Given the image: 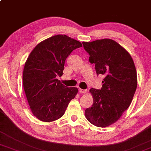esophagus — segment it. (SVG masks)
Wrapping results in <instances>:
<instances>
[{"instance_id":"esophagus-1","label":"esophagus","mask_w":151,"mask_h":151,"mask_svg":"<svg viewBox=\"0 0 151 151\" xmlns=\"http://www.w3.org/2000/svg\"><path fill=\"white\" fill-rule=\"evenodd\" d=\"M78 92H80V93H86V92H87V90L79 88V89H78Z\"/></svg>"}]
</instances>
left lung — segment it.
I'll list each match as a JSON object with an SVG mask.
<instances>
[{"label": "left lung", "instance_id": "left-lung-1", "mask_svg": "<svg viewBox=\"0 0 151 151\" xmlns=\"http://www.w3.org/2000/svg\"><path fill=\"white\" fill-rule=\"evenodd\" d=\"M83 44L97 75L105 76L101 89L90 90L94 102L85 116L92 124L105 127L117 122L130 106L137 86L135 66L130 54L114 40Z\"/></svg>", "mask_w": 151, "mask_h": 151}]
</instances>
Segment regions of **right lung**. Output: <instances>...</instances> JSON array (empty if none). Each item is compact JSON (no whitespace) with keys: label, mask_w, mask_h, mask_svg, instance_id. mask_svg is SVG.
<instances>
[{"label":"right lung","mask_w":151,"mask_h":151,"mask_svg":"<svg viewBox=\"0 0 151 151\" xmlns=\"http://www.w3.org/2000/svg\"><path fill=\"white\" fill-rule=\"evenodd\" d=\"M82 43L66 35H57L40 43L24 65L23 86L33 114L42 122L61 117L78 88L67 87L57 78L63 74L65 60Z\"/></svg>","instance_id":"add662e5"}]
</instances>
